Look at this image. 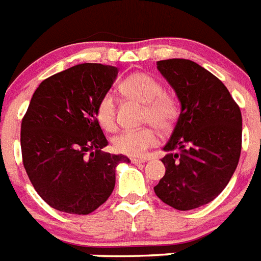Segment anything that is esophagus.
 Instances as JSON below:
<instances>
[{"label": "esophagus", "mask_w": 261, "mask_h": 261, "mask_svg": "<svg viewBox=\"0 0 261 261\" xmlns=\"http://www.w3.org/2000/svg\"><path fill=\"white\" fill-rule=\"evenodd\" d=\"M131 163L134 164H141V163H144V162H147V159H143V158H130Z\"/></svg>", "instance_id": "esophagus-1"}]
</instances>
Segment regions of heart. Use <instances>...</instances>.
<instances>
[{
  "mask_svg": "<svg viewBox=\"0 0 261 261\" xmlns=\"http://www.w3.org/2000/svg\"><path fill=\"white\" fill-rule=\"evenodd\" d=\"M122 93L144 103L143 120L151 122L161 130L172 126L178 115L176 100L154 76L146 73H134L120 83ZM95 119L103 130L113 131L117 126V105L111 93L103 94L95 105ZM159 143V134L152 126L137 130H124L114 138L113 147L119 154L128 156H143L151 147Z\"/></svg>",
  "mask_w": 261,
  "mask_h": 261,
  "instance_id": "obj_1",
  "label": "heart"
}]
</instances>
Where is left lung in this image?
Returning a JSON list of instances; mask_svg holds the SVG:
<instances>
[{"label": "left lung", "mask_w": 261, "mask_h": 261, "mask_svg": "<svg viewBox=\"0 0 261 261\" xmlns=\"http://www.w3.org/2000/svg\"><path fill=\"white\" fill-rule=\"evenodd\" d=\"M158 70L180 100L181 110L162 159L166 174L154 187L179 211L218 196L235 172L242 151V113L227 87L190 60H164Z\"/></svg>", "instance_id": "obj_1"}]
</instances>
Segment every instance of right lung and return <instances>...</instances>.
Here are the masks:
<instances>
[{"mask_svg": "<svg viewBox=\"0 0 261 261\" xmlns=\"http://www.w3.org/2000/svg\"><path fill=\"white\" fill-rule=\"evenodd\" d=\"M117 74L102 63L63 70L41 82L23 115V167L39 196L58 211H95L115 187V167L128 162L102 151L107 139L94 114Z\"/></svg>", "mask_w": 261, "mask_h": 261, "instance_id": "right-lung-1", "label": "right lung"}]
</instances>
